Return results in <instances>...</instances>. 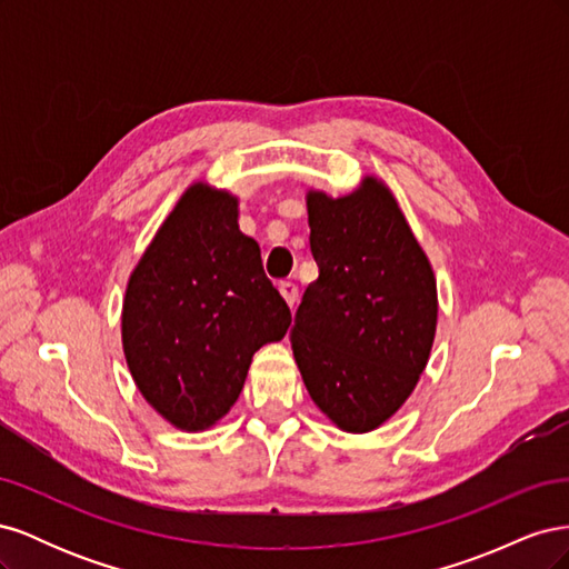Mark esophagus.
Instances as JSON below:
<instances>
[{
	"label": "esophagus",
	"mask_w": 569,
	"mask_h": 569,
	"mask_svg": "<svg viewBox=\"0 0 569 569\" xmlns=\"http://www.w3.org/2000/svg\"><path fill=\"white\" fill-rule=\"evenodd\" d=\"M280 295L289 303V308H295V303L299 299V287L295 282H280Z\"/></svg>",
	"instance_id": "1"
}]
</instances>
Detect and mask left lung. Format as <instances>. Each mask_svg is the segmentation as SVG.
Returning a JSON list of instances; mask_svg holds the SVG:
<instances>
[{
    "label": "left lung",
    "mask_w": 569,
    "mask_h": 569,
    "mask_svg": "<svg viewBox=\"0 0 569 569\" xmlns=\"http://www.w3.org/2000/svg\"><path fill=\"white\" fill-rule=\"evenodd\" d=\"M318 280L291 349L316 406L343 432L387 422L416 389L437 332V280L391 189L372 176L332 199L306 194Z\"/></svg>",
    "instance_id": "8db88e82"
}]
</instances>
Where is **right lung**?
<instances>
[{
	"instance_id": "add662e5",
	"label": "right lung",
	"mask_w": 569,
	"mask_h": 569,
	"mask_svg": "<svg viewBox=\"0 0 569 569\" xmlns=\"http://www.w3.org/2000/svg\"><path fill=\"white\" fill-rule=\"evenodd\" d=\"M239 201L194 182L134 266L120 316L123 351L147 403L184 432L213 427L239 399L253 353L291 313L239 230Z\"/></svg>"
}]
</instances>
